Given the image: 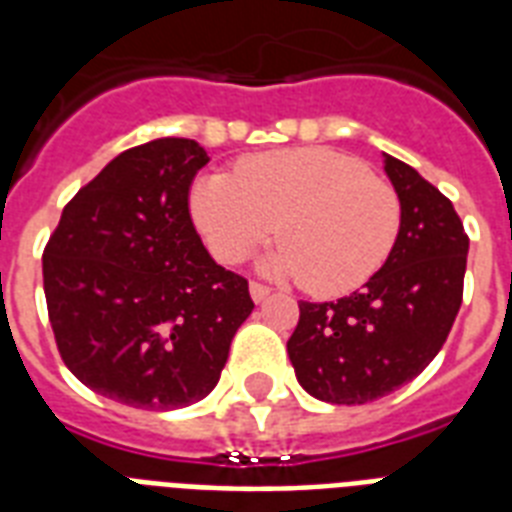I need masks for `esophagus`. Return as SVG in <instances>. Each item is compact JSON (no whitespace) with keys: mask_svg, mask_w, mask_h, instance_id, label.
I'll use <instances>...</instances> for the list:
<instances>
[{"mask_svg":"<svg viewBox=\"0 0 512 512\" xmlns=\"http://www.w3.org/2000/svg\"><path fill=\"white\" fill-rule=\"evenodd\" d=\"M249 295H252L255 303H263L265 297L271 295V287H265V284H260V281H252V284H249Z\"/></svg>","mask_w":512,"mask_h":512,"instance_id":"34e87169","label":"esophagus"}]
</instances>
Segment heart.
Segmentation results:
<instances>
[{"mask_svg": "<svg viewBox=\"0 0 512 512\" xmlns=\"http://www.w3.org/2000/svg\"><path fill=\"white\" fill-rule=\"evenodd\" d=\"M191 215L220 263H239L276 233L265 268L337 297L372 279L396 247V188L335 148H281L249 156L233 175L196 180Z\"/></svg>", "mask_w": 512, "mask_h": 512, "instance_id": "b5f03b06", "label": "heart"}]
</instances>
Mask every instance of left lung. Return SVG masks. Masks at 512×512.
<instances>
[{
	"mask_svg": "<svg viewBox=\"0 0 512 512\" xmlns=\"http://www.w3.org/2000/svg\"><path fill=\"white\" fill-rule=\"evenodd\" d=\"M401 199L396 247L364 287L337 303H300L287 342L297 382L327 404H369L436 358L462 305L468 233L452 201L385 154Z\"/></svg>",
	"mask_w": 512,
	"mask_h": 512,
	"instance_id": "left-lung-1",
	"label": "left lung"
}]
</instances>
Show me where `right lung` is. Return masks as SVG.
Masks as SVG:
<instances>
[{
    "label": "right lung",
    "mask_w": 512,
    "mask_h": 512,
    "mask_svg": "<svg viewBox=\"0 0 512 512\" xmlns=\"http://www.w3.org/2000/svg\"><path fill=\"white\" fill-rule=\"evenodd\" d=\"M207 151L159 138L124 151L68 201L42 255L60 358L100 396L151 412L215 388L255 303L201 244L188 191Z\"/></svg>",
    "instance_id": "right-lung-1"
}]
</instances>
